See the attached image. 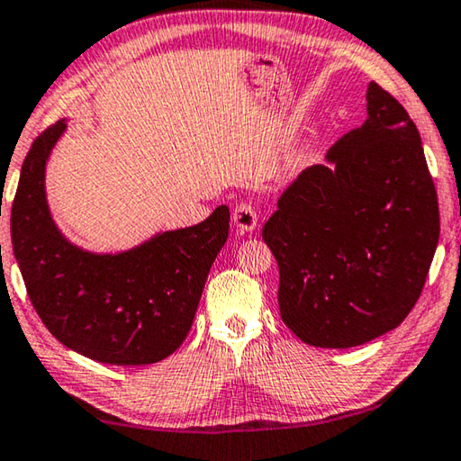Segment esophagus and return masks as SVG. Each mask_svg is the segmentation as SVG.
<instances>
[{"instance_id": "1", "label": "esophagus", "mask_w": 461, "mask_h": 461, "mask_svg": "<svg viewBox=\"0 0 461 461\" xmlns=\"http://www.w3.org/2000/svg\"><path fill=\"white\" fill-rule=\"evenodd\" d=\"M232 221H235L240 232L253 230L255 224H258V210L251 202H239L232 210Z\"/></svg>"}]
</instances>
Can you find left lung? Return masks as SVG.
Here are the masks:
<instances>
[{"mask_svg":"<svg viewBox=\"0 0 461 461\" xmlns=\"http://www.w3.org/2000/svg\"><path fill=\"white\" fill-rule=\"evenodd\" d=\"M366 111L369 119L330 148L334 168L303 171L261 230L278 261L282 321L320 348H352L398 328L438 240L419 130L375 82Z\"/></svg>","mask_w":461,"mask_h":461,"instance_id":"left-lung-1","label":"left lung"}]
</instances>
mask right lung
Listing matches in <instances>:
<instances>
[{"mask_svg":"<svg viewBox=\"0 0 461 461\" xmlns=\"http://www.w3.org/2000/svg\"><path fill=\"white\" fill-rule=\"evenodd\" d=\"M66 123L28 150L12 203V247L28 299L63 346L107 365H152L173 354L194 323L208 272L229 239L230 212L168 230L136 249L95 255L59 235L45 202V162Z\"/></svg>","mask_w":461,"mask_h":461,"instance_id":"obj_1","label":"right lung"}]
</instances>
